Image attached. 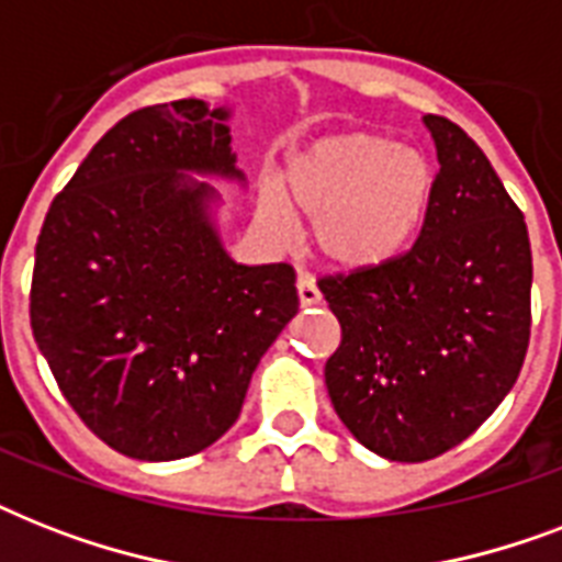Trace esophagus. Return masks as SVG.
<instances>
[{"mask_svg": "<svg viewBox=\"0 0 562 562\" xmlns=\"http://www.w3.org/2000/svg\"><path fill=\"white\" fill-rule=\"evenodd\" d=\"M297 297H300V306L308 308V306H317L321 303V289L315 285V280L312 277H306V273H300L297 277Z\"/></svg>", "mask_w": 562, "mask_h": 562, "instance_id": "esophagus-1", "label": "esophagus"}]
</instances>
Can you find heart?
<instances>
[{"mask_svg":"<svg viewBox=\"0 0 562 562\" xmlns=\"http://www.w3.org/2000/svg\"><path fill=\"white\" fill-rule=\"evenodd\" d=\"M431 194V166L384 136L341 134L308 145L291 160L282 198L265 189L259 218L273 236L291 233L289 210L315 221L326 262L361 271L391 262L417 233Z\"/></svg>","mask_w":562,"mask_h":562,"instance_id":"1","label":"heart"}]
</instances>
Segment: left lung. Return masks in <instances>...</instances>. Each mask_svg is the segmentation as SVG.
<instances>
[{"label": "left lung", "mask_w": 562, "mask_h": 562, "mask_svg": "<svg viewBox=\"0 0 562 562\" xmlns=\"http://www.w3.org/2000/svg\"><path fill=\"white\" fill-rule=\"evenodd\" d=\"M437 145L419 236L391 262L317 280L341 324L326 391L352 437L419 463L498 408L531 341V241L522 210L461 127L428 113Z\"/></svg>", "instance_id": "obj_1"}]
</instances>
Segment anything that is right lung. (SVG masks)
Listing matches in <instances>:
<instances>
[{"mask_svg":"<svg viewBox=\"0 0 562 562\" xmlns=\"http://www.w3.org/2000/svg\"><path fill=\"white\" fill-rule=\"evenodd\" d=\"M180 171L241 178L227 110L127 113L57 192L34 250V341L83 426L136 461L215 443L300 308L294 268L233 262L203 212L210 187Z\"/></svg>","mask_w":562,"mask_h":562,"instance_id":"add662e5","label":"right lung"}]
</instances>
